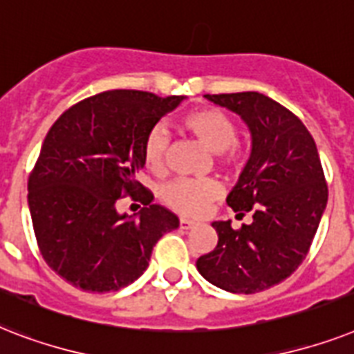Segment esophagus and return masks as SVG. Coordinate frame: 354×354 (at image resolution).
<instances>
[{
	"label": "esophagus",
	"instance_id": "obj_1",
	"mask_svg": "<svg viewBox=\"0 0 354 354\" xmlns=\"http://www.w3.org/2000/svg\"><path fill=\"white\" fill-rule=\"evenodd\" d=\"M195 223L190 221V219H186V217H180V221H179V226H180V230H190L192 226H194Z\"/></svg>",
	"mask_w": 354,
	"mask_h": 354
}]
</instances>
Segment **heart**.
Wrapping results in <instances>:
<instances>
[{"mask_svg":"<svg viewBox=\"0 0 354 354\" xmlns=\"http://www.w3.org/2000/svg\"><path fill=\"white\" fill-rule=\"evenodd\" d=\"M183 126L197 137L205 148L217 153L225 166H237L241 162V149L237 146V126L226 113L217 107H201L186 113ZM168 148V137L160 128L148 133L144 140L142 159L146 168L159 174L164 166V155ZM221 194V186L214 179H175L160 190V197L169 208L183 216H199L212 201Z\"/></svg>","mask_w":354,"mask_h":354,"instance_id":"b5f03b06","label":"heart"}]
</instances>
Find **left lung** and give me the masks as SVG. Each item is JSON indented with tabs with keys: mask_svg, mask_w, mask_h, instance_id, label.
<instances>
[{
	"mask_svg": "<svg viewBox=\"0 0 354 354\" xmlns=\"http://www.w3.org/2000/svg\"><path fill=\"white\" fill-rule=\"evenodd\" d=\"M243 118L252 149L228 206L252 223L234 230L214 221L217 247L197 270L228 292L254 294L287 279L305 259L327 206V185L315 138L294 113L261 93L205 95Z\"/></svg>",
	"mask_w": 354,
	"mask_h": 354,
	"instance_id": "obj_1",
	"label": "left lung"
}]
</instances>
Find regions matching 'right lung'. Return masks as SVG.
Segmentation results:
<instances>
[{
	"mask_svg": "<svg viewBox=\"0 0 354 354\" xmlns=\"http://www.w3.org/2000/svg\"><path fill=\"white\" fill-rule=\"evenodd\" d=\"M185 97L115 89L78 102L44 140L29 177V210L45 263L87 292L128 287L148 268L155 243L179 219L135 175L148 133ZM122 194L140 198L138 214H118Z\"/></svg>",
	"mask_w": 354,
	"mask_h": 354,
	"instance_id": "1",
	"label": "right lung"
}]
</instances>
